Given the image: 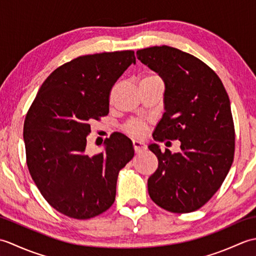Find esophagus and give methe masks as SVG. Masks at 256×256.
I'll return each mask as SVG.
<instances>
[{
  "label": "esophagus",
  "instance_id": "obj_1",
  "mask_svg": "<svg viewBox=\"0 0 256 256\" xmlns=\"http://www.w3.org/2000/svg\"><path fill=\"white\" fill-rule=\"evenodd\" d=\"M133 148H134L135 152H136V153H138V152H140V150H146V145H145V143L142 142V140H133Z\"/></svg>",
  "mask_w": 256,
  "mask_h": 256
}]
</instances>
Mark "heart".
Listing matches in <instances>:
<instances>
[{
    "label": "heart",
    "instance_id": "1",
    "mask_svg": "<svg viewBox=\"0 0 256 256\" xmlns=\"http://www.w3.org/2000/svg\"><path fill=\"white\" fill-rule=\"evenodd\" d=\"M152 78H158V77H156V76H148V77H145L144 79H152ZM145 128H146L145 123H143L142 121L132 120V121H130L128 123H126V125H125V131L132 135H136L138 136V135L143 134V132L145 131Z\"/></svg>",
    "mask_w": 256,
    "mask_h": 256
}]
</instances>
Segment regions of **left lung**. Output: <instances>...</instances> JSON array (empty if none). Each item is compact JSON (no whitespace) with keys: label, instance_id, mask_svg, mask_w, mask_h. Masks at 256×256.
I'll use <instances>...</instances> for the list:
<instances>
[{"label":"left lung","instance_id":"1","mask_svg":"<svg viewBox=\"0 0 256 256\" xmlns=\"http://www.w3.org/2000/svg\"><path fill=\"white\" fill-rule=\"evenodd\" d=\"M165 84L164 108L153 138L180 140V150L148 145L158 167L148 180L152 200L175 214L201 208L224 182L234 155L230 99L220 78L190 54L170 46L136 52Z\"/></svg>","mask_w":256,"mask_h":256}]
</instances>
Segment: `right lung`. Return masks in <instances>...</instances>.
I'll return each instance as SVG.
<instances>
[{"mask_svg":"<svg viewBox=\"0 0 256 256\" xmlns=\"http://www.w3.org/2000/svg\"><path fill=\"white\" fill-rule=\"evenodd\" d=\"M133 50L74 59L48 76L24 122L26 160L47 202L74 219H90L113 204L120 170L133 158L132 140L112 134L104 150L90 155L86 135L108 116L113 84L132 64Z\"/></svg>","mask_w":256,"mask_h":256,"instance_id":"1","label":"right lung"}]
</instances>
